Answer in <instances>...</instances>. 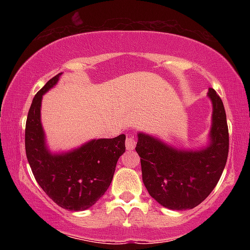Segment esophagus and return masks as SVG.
<instances>
[{"instance_id": "obj_1", "label": "esophagus", "mask_w": 250, "mask_h": 250, "mask_svg": "<svg viewBox=\"0 0 250 250\" xmlns=\"http://www.w3.org/2000/svg\"><path fill=\"white\" fill-rule=\"evenodd\" d=\"M135 147H136V140L131 135H128L127 140H125V148L127 150H134Z\"/></svg>"}]
</instances>
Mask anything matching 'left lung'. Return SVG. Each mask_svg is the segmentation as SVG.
Listing matches in <instances>:
<instances>
[{"label":"left lung","instance_id":"1","mask_svg":"<svg viewBox=\"0 0 250 250\" xmlns=\"http://www.w3.org/2000/svg\"><path fill=\"white\" fill-rule=\"evenodd\" d=\"M211 127L201 148H179L151 134L137 133L142 180L149 195L165 208L186 210L199 206L219 182L229 149V135L222 100L213 88Z\"/></svg>","mask_w":250,"mask_h":250}]
</instances>
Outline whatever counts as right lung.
<instances>
[{
  "mask_svg": "<svg viewBox=\"0 0 250 250\" xmlns=\"http://www.w3.org/2000/svg\"><path fill=\"white\" fill-rule=\"evenodd\" d=\"M61 75L45 83L31 102L25 123V153L43 191L60 207L81 211L95 205L110 186L116 163L125 151V135L93 139L67 151L50 150L41 121L42 97Z\"/></svg>",
  "mask_w": 250,
  "mask_h": 250,
  "instance_id": "1",
  "label": "right lung"
}]
</instances>
